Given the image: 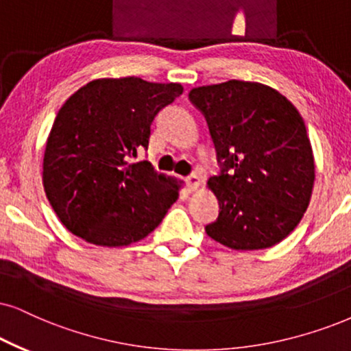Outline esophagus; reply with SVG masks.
I'll list each match as a JSON object with an SVG mask.
<instances>
[{"instance_id": "34e87169", "label": "esophagus", "mask_w": 351, "mask_h": 351, "mask_svg": "<svg viewBox=\"0 0 351 351\" xmlns=\"http://www.w3.org/2000/svg\"><path fill=\"white\" fill-rule=\"evenodd\" d=\"M186 183H188V186L191 189H197L199 188V183H201V178H199L197 173H191V175L186 176Z\"/></svg>"}]
</instances>
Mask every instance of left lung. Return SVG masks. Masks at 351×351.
I'll list each match as a JSON object with an SVG mask.
<instances>
[{"mask_svg": "<svg viewBox=\"0 0 351 351\" xmlns=\"http://www.w3.org/2000/svg\"><path fill=\"white\" fill-rule=\"evenodd\" d=\"M206 118L220 171L208 178L219 217L208 237L232 250H265L293 232L308 208L314 157L290 100L259 82L228 81L189 92Z\"/></svg>", "mask_w": 351, "mask_h": 351, "instance_id": "left-lung-1", "label": "left lung"}]
</instances>
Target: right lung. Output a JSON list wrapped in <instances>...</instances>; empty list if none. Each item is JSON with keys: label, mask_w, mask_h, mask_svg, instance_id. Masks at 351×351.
<instances>
[{"label": "right lung", "mask_w": 351, "mask_h": 351, "mask_svg": "<svg viewBox=\"0 0 351 351\" xmlns=\"http://www.w3.org/2000/svg\"><path fill=\"white\" fill-rule=\"evenodd\" d=\"M183 94L180 84L141 77L99 79L58 112L43 157V186L58 219L99 246H128L147 237L178 199V186L147 160L150 126Z\"/></svg>", "instance_id": "add662e5"}]
</instances>
